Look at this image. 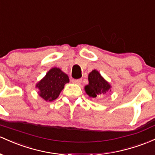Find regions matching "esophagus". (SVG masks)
<instances>
[{"mask_svg":"<svg viewBox=\"0 0 155 155\" xmlns=\"http://www.w3.org/2000/svg\"><path fill=\"white\" fill-rule=\"evenodd\" d=\"M72 82L74 83H76V84L80 85L81 83V82H82V80L81 79H73Z\"/></svg>","mask_w":155,"mask_h":155,"instance_id":"esophagus-1","label":"esophagus"}]
</instances>
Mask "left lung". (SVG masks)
<instances>
[{
	"label": "left lung",
	"instance_id": "1",
	"mask_svg": "<svg viewBox=\"0 0 155 155\" xmlns=\"http://www.w3.org/2000/svg\"><path fill=\"white\" fill-rule=\"evenodd\" d=\"M110 87L100 72L94 69L88 74V84L85 86V91L88 96L95 98L110 91Z\"/></svg>",
	"mask_w": 155,
	"mask_h": 155
}]
</instances>
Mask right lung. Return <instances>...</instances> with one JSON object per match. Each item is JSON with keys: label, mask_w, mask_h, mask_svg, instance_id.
<instances>
[{"label": "right lung", "mask_w": 155, "mask_h": 155, "mask_svg": "<svg viewBox=\"0 0 155 155\" xmlns=\"http://www.w3.org/2000/svg\"><path fill=\"white\" fill-rule=\"evenodd\" d=\"M69 82L68 75L59 68H52L48 71L36 87L39 88V95L46 101H53L58 98L64 85Z\"/></svg>", "instance_id": "right-lung-1"}]
</instances>
